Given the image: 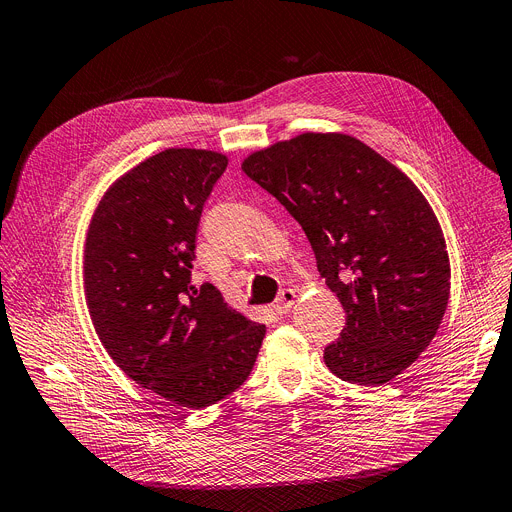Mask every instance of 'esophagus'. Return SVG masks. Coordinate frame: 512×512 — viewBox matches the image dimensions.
Segmentation results:
<instances>
[{"instance_id":"obj_1","label":"esophagus","mask_w":512,"mask_h":512,"mask_svg":"<svg viewBox=\"0 0 512 512\" xmlns=\"http://www.w3.org/2000/svg\"><path fill=\"white\" fill-rule=\"evenodd\" d=\"M294 300H296V292H294L292 288L282 290V292H280V296H278V298H276V302H274V311H276L278 315H286V313L292 309Z\"/></svg>"}]
</instances>
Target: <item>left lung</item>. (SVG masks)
<instances>
[{
	"label": "left lung",
	"mask_w": 512,
	"mask_h": 512,
	"mask_svg": "<svg viewBox=\"0 0 512 512\" xmlns=\"http://www.w3.org/2000/svg\"><path fill=\"white\" fill-rule=\"evenodd\" d=\"M302 226L346 327L325 348L342 381L385 385L430 346L451 294L442 228L401 170L346 133L306 131L243 160Z\"/></svg>",
	"instance_id": "8db88e82"
}]
</instances>
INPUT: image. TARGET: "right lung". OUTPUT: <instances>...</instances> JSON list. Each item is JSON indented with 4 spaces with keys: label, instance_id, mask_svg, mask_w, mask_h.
I'll use <instances>...</instances> for the list:
<instances>
[{
    "label": "right lung",
    "instance_id": "1",
    "mask_svg": "<svg viewBox=\"0 0 512 512\" xmlns=\"http://www.w3.org/2000/svg\"><path fill=\"white\" fill-rule=\"evenodd\" d=\"M212 150L168 148L102 195L84 245V292L98 339L138 385L208 407L251 374L265 325L191 282L203 203L226 170Z\"/></svg>",
    "mask_w": 512,
    "mask_h": 512
}]
</instances>
